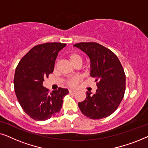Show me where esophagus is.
I'll list each match as a JSON object with an SVG mask.
<instances>
[{
	"mask_svg": "<svg viewBox=\"0 0 148 148\" xmlns=\"http://www.w3.org/2000/svg\"><path fill=\"white\" fill-rule=\"evenodd\" d=\"M77 92L76 90H69V93L70 94H75Z\"/></svg>",
	"mask_w": 148,
	"mask_h": 148,
	"instance_id": "1",
	"label": "esophagus"
}]
</instances>
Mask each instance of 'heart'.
Here are the masks:
<instances>
[{
  "instance_id": "1",
  "label": "heart",
  "mask_w": 148,
  "mask_h": 148,
  "mask_svg": "<svg viewBox=\"0 0 148 148\" xmlns=\"http://www.w3.org/2000/svg\"><path fill=\"white\" fill-rule=\"evenodd\" d=\"M69 60L70 62H71L72 64H74L75 63V62H82V56H81L79 54H77V53H72L71 54L69 55ZM68 84L69 86H72V87H75L77 85V83H78V79L76 78V77H72L69 79L68 80Z\"/></svg>"
}]
</instances>
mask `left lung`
Returning a JSON list of instances; mask_svg holds the SVG:
<instances>
[{
	"label": "left lung",
	"instance_id": "8db88e82",
	"mask_svg": "<svg viewBox=\"0 0 148 148\" xmlns=\"http://www.w3.org/2000/svg\"><path fill=\"white\" fill-rule=\"evenodd\" d=\"M90 59V76L96 78L98 89L94 94L86 92V98L78 103L85 116L101 119L110 116L124 97L126 77L116 54L96 42H80L73 45Z\"/></svg>",
	"mask_w": 148,
	"mask_h": 148
}]
</instances>
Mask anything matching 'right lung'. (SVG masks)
<instances>
[{
  "mask_svg": "<svg viewBox=\"0 0 148 148\" xmlns=\"http://www.w3.org/2000/svg\"><path fill=\"white\" fill-rule=\"evenodd\" d=\"M66 44L48 42L34 46L21 58L15 69L14 88L21 108L32 119H49L59 112L67 89L59 88L49 94L44 78L54 71L58 52Z\"/></svg>",
  "mask_w": 148,
  "mask_h": 148,
  "instance_id": "right-lung-1",
  "label": "right lung"
}]
</instances>
